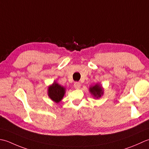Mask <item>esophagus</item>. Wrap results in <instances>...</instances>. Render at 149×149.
<instances>
[{"label": "esophagus", "mask_w": 149, "mask_h": 149, "mask_svg": "<svg viewBox=\"0 0 149 149\" xmlns=\"http://www.w3.org/2000/svg\"><path fill=\"white\" fill-rule=\"evenodd\" d=\"M80 86H81V84L80 82H78V81H76V82L74 83V87L76 89H80Z\"/></svg>", "instance_id": "obj_1"}]
</instances>
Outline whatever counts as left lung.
<instances>
[{
	"label": "left lung",
	"mask_w": 149,
	"mask_h": 149,
	"mask_svg": "<svg viewBox=\"0 0 149 149\" xmlns=\"http://www.w3.org/2000/svg\"><path fill=\"white\" fill-rule=\"evenodd\" d=\"M89 92L91 95L94 97V98L98 99L101 98L104 93V89L101 84H96L95 86H92L89 87Z\"/></svg>",
	"instance_id": "left-lung-1"
}]
</instances>
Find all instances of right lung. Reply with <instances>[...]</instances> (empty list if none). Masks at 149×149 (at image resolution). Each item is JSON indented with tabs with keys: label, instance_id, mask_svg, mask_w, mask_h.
I'll use <instances>...</instances> for the list:
<instances>
[{
	"label": "right lung",
	"instance_id": "add662e5",
	"mask_svg": "<svg viewBox=\"0 0 149 149\" xmlns=\"http://www.w3.org/2000/svg\"><path fill=\"white\" fill-rule=\"evenodd\" d=\"M65 93V88L58 84L56 81L50 85L47 89V95L54 102L59 103L63 99Z\"/></svg>",
	"mask_w": 149,
	"mask_h": 149
}]
</instances>
